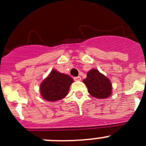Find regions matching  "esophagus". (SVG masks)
<instances>
[{
    "label": "esophagus",
    "mask_w": 146,
    "mask_h": 146,
    "mask_svg": "<svg viewBox=\"0 0 146 146\" xmlns=\"http://www.w3.org/2000/svg\"><path fill=\"white\" fill-rule=\"evenodd\" d=\"M74 80H75V81L81 80V77H80V76H77V77H74Z\"/></svg>",
    "instance_id": "1"
}]
</instances>
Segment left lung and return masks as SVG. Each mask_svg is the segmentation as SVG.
Segmentation results:
<instances>
[{
  "instance_id": "left-lung-1",
  "label": "left lung",
  "mask_w": 146,
  "mask_h": 146,
  "mask_svg": "<svg viewBox=\"0 0 146 146\" xmlns=\"http://www.w3.org/2000/svg\"><path fill=\"white\" fill-rule=\"evenodd\" d=\"M88 88V91L91 96L97 99L109 97L112 92V85L109 79L96 69H91L83 80Z\"/></svg>"
}]
</instances>
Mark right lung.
<instances>
[{"label":"right lung","instance_id":"add662e5","mask_svg":"<svg viewBox=\"0 0 146 146\" xmlns=\"http://www.w3.org/2000/svg\"><path fill=\"white\" fill-rule=\"evenodd\" d=\"M73 82V79L69 75L54 69L40 86L41 95L47 101L60 100L66 96Z\"/></svg>","mask_w":146,"mask_h":146}]
</instances>
